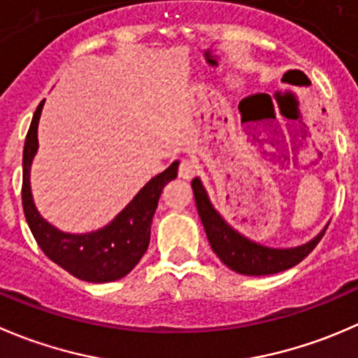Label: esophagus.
<instances>
[{"mask_svg": "<svg viewBox=\"0 0 358 358\" xmlns=\"http://www.w3.org/2000/svg\"><path fill=\"white\" fill-rule=\"evenodd\" d=\"M197 173V166L194 164L192 161H182V164H180V176H182L183 180H190L194 178Z\"/></svg>", "mask_w": 358, "mask_h": 358, "instance_id": "obj_1", "label": "esophagus"}]
</instances>
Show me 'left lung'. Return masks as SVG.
I'll return each instance as SVG.
<instances>
[{"label": "left lung", "instance_id": "8db88e82", "mask_svg": "<svg viewBox=\"0 0 358 358\" xmlns=\"http://www.w3.org/2000/svg\"><path fill=\"white\" fill-rule=\"evenodd\" d=\"M192 190L194 197H196L197 213L203 222L211 248L229 269L239 273V275L264 276L290 269L296 264H299L318 245L329 225H325L315 238H311L304 245L275 248V246L253 241V239L241 234L238 229L232 227L222 217L220 211L213 206L199 176L192 180Z\"/></svg>", "mask_w": 358, "mask_h": 358}]
</instances>
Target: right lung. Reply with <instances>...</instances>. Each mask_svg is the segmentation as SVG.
<instances>
[{
  "mask_svg": "<svg viewBox=\"0 0 358 358\" xmlns=\"http://www.w3.org/2000/svg\"><path fill=\"white\" fill-rule=\"evenodd\" d=\"M45 99L38 105L22 154V208L27 225L45 255L75 278L106 283L124 278L145 255L159 197L178 176L180 161L148 180L112 222L91 232H64L41 217L31 192V166L38 152V122Z\"/></svg>",
  "mask_w": 358,
  "mask_h": 358,
  "instance_id": "obj_1",
  "label": "right lung"
}]
</instances>
